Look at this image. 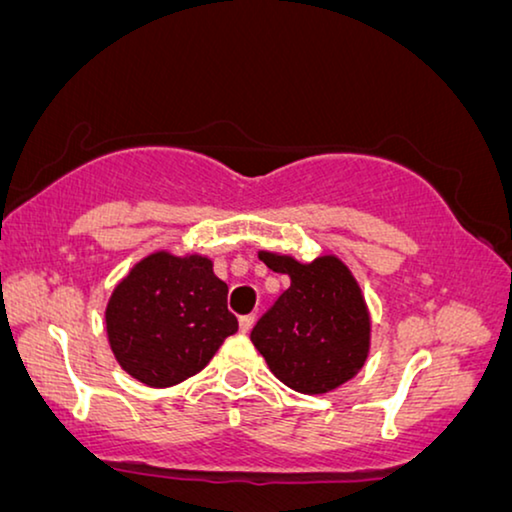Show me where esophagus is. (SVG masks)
Segmentation results:
<instances>
[{
    "mask_svg": "<svg viewBox=\"0 0 512 512\" xmlns=\"http://www.w3.org/2000/svg\"><path fill=\"white\" fill-rule=\"evenodd\" d=\"M253 324H255V315H243V317H239V331H241V333H248L250 329H253Z\"/></svg>",
    "mask_w": 512,
    "mask_h": 512,
    "instance_id": "34e87169",
    "label": "esophagus"
}]
</instances>
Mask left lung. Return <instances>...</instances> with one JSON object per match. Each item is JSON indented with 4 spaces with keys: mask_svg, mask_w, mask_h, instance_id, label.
I'll return each instance as SVG.
<instances>
[{
    "mask_svg": "<svg viewBox=\"0 0 512 512\" xmlns=\"http://www.w3.org/2000/svg\"><path fill=\"white\" fill-rule=\"evenodd\" d=\"M259 259L292 280L250 333L269 370L305 395L352 379L370 352V312L352 271L335 255L303 264L262 250Z\"/></svg>",
    "mask_w": 512,
    "mask_h": 512,
    "instance_id": "1",
    "label": "left lung"
}]
</instances>
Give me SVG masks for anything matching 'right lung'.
<instances>
[{
    "label": "right lung",
    "instance_id": "obj_1",
    "mask_svg": "<svg viewBox=\"0 0 512 512\" xmlns=\"http://www.w3.org/2000/svg\"><path fill=\"white\" fill-rule=\"evenodd\" d=\"M105 329L117 363L151 388H167L207 365L239 324L209 257L158 250L114 287Z\"/></svg>",
    "mask_w": 512,
    "mask_h": 512
}]
</instances>
